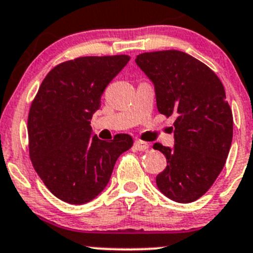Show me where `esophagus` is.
<instances>
[{
    "instance_id": "esophagus-1",
    "label": "esophagus",
    "mask_w": 253,
    "mask_h": 253,
    "mask_svg": "<svg viewBox=\"0 0 253 253\" xmlns=\"http://www.w3.org/2000/svg\"><path fill=\"white\" fill-rule=\"evenodd\" d=\"M134 148H136L137 151H147V149L149 148V144L143 141H136L134 142Z\"/></svg>"
}]
</instances>
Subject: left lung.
Returning <instances> with one entry per match:
<instances>
[{
	"mask_svg": "<svg viewBox=\"0 0 253 253\" xmlns=\"http://www.w3.org/2000/svg\"><path fill=\"white\" fill-rule=\"evenodd\" d=\"M136 63L154 84L158 111L176 116L173 148L153 146L167 158L157 186L176 203L195 202L216 180L231 147L234 119L224 85L208 65L184 51L142 53Z\"/></svg>",
	"mask_w": 253,
	"mask_h": 253,
	"instance_id": "obj_1",
	"label": "left lung"
}]
</instances>
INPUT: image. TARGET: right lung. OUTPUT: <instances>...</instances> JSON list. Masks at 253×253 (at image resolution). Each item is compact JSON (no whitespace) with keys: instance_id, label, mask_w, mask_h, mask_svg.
Masks as SVG:
<instances>
[{"instance_id":"right-lung-1","label":"right lung","mask_w":253,"mask_h":253,"mask_svg":"<svg viewBox=\"0 0 253 253\" xmlns=\"http://www.w3.org/2000/svg\"><path fill=\"white\" fill-rule=\"evenodd\" d=\"M128 55L80 56L60 63L44 78L28 114L29 158L58 199L91 202L107 185L120 154L133 139L120 133L110 142L91 136L94 112Z\"/></svg>"}]
</instances>
